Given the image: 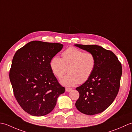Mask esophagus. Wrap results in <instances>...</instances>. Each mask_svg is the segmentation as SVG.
Segmentation results:
<instances>
[{"label":"esophagus","instance_id":"obj_1","mask_svg":"<svg viewBox=\"0 0 132 132\" xmlns=\"http://www.w3.org/2000/svg\"><path fill=\"white\" fill-rule=\"evenodd\" d=\"M72 90V88H65V90L67 92H70V91H71Z\"/></svg>","mask_w":132,"mask_h":132}]
</instances>
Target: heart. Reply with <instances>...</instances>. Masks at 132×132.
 <instances>
[{"label":"heart","mask_w":132,"mask_h":132,"mask_svg":"<svg viewBox=\"0 0 132 132\" xmlns=\"http://www.w3.org/2000/svg\"><path fill=\"white\" fill-rule=\"evenodd\" d=\"M61 57H52L50 67L53 73L59 79L67 73L68 69L69 73L61 80L64 85L72 87L78 83H84L95 71L97 59L92 53L70 47L64 51Z\"/></svg>","instance_id":"heart-1"}]
</instances>
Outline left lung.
Masks as SVG:
<instances>
[{"label": "left lung", "mask_w": 132, "mask_h": 132, "mask_svg": "<svg viewBox=\"0 0 132 132\" xmlns=\"http://www.w3.org/2000/svg\"><path fill=\"white\" fill-rule=\"evenodd\" d=\"M75 45L93 53L97 59L92 76L76 88L80 96L75 105L78 111L85 114L100 113L111 105L119 92L121 64L113 52L98 45Z\"/></svg>", "instance_id": "1"}]
</instances>
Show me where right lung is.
Here are the masks:
<instances>
[{"mask_svg": "<svg viewBox=\"0 0 132 132\" xmlns=\"http://www.w3.org/2000/svg\"><path fill=\"white\" fill-rule=\"evenodd\" d=\"M63 47L57 43L32 41L13 56L10 81L18 103L28 114L43 116L50 113L58 97L65 92L50 67L51 59Z\"/></svg>", "mask_w": 132, "mask_h": 132, "instance_id": "obj_1", "label": "right lung"}]
</instances>
